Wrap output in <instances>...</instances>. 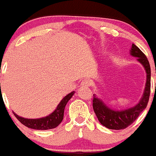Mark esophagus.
Here are the masks:
<instances>
[{
  "label": "esophagus",
  "mask_w": 156,
  "mask_h": 156,
  "mask_svg": "<svg viewBox=\"0 0 156 156\" xmlns=\"http://www.w3.org/2000/svg\"><path fill=\"white\" fill-rule=\"evenodd\" d=\"M91 83H90V80H88L87 79H84L80 83V85L81 86H84V87H88V86H90Z\"/></svg>",
  "instance_id": "esophagus-1"
}]
</instances>
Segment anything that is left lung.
<instances>
[{"instance_id": "left-lung-1", "label": "left lung", "mask_w": 156, "mask_h": 156, "mask_svg": "<svg viewBox=\"0 0 156 156\" xmlns=\"http://www.w3.org/2000/svg\"><path fill=\"white\" fill-rule=\"evenodd\" d=\"M131 55L138 57V60L145 68L147 72V83L143 98L136 106L123 111H116L107 107L100 99L94 96L93 99V110L98 120L105 127L112 129H122L128 127L136 120L139 114L147 105L151 93V68L150 63L145 54L134 44H132Z\"/></svg>"}]
</instances>
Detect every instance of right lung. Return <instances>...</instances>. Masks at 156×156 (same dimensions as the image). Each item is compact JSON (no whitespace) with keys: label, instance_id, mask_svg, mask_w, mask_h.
Listing matches in <instances>:
<instances>
[{"label":"right lung","instance_id":"obj_1","mask_svg":"<svg viewBox=\"0 0 156 156\" xmlns=\"http://www.w3.org/2000/svg\"><path fill=\"white\" fill-rule=\"evenodd\" d=\"M74 91L70 93L69 94L63 98V99L60 101L57 106L56 109L51 114H50L47 117H45L43 118H38V119H27V118H21L16 113H14L15 117L20 122L23 124L24 126L29 128L34 129H50L55 128L58 126L60 122L63 121V113H64V109L68 101L71 99L73 94Z\"/></svg>","mask_w":156,"mask_h":156}]
</instances>
